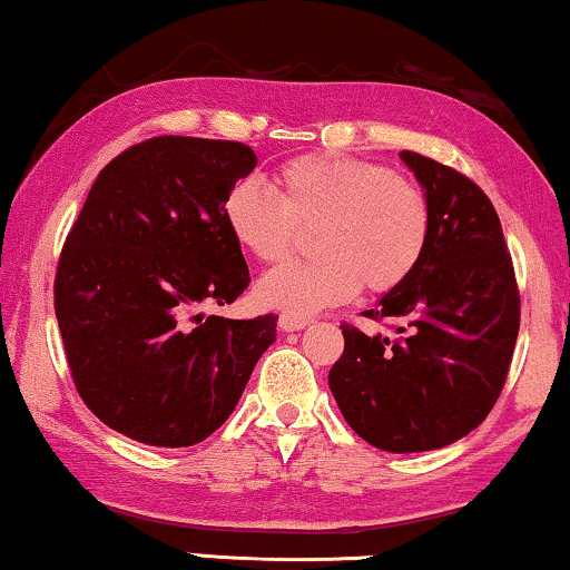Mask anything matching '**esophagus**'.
I'll return each mask as SVG.
<instances>
[{"label": "esophagus", "mask_w": 570, "mask_h": 570, "mask_svg": "<svg viewBox=\"0 0 570 570\" xmlns=\"http://www.w3.org/2000/svg\"><path fill=\"white\" fill-rule=\"evenodd\" d=\"M308 324L311 318L298 316V313H283V316H279V328H283V332H298V328H305Z\"/></svg>", "instance_id": "1"}]
</instances>
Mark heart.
<instances>
[{"mask_svg": "<svg viewBox=\"0 0 570 570\" xmlns=\"http://www.w3.org/2000/svg\"><path fill=\"white\" fill-rule=\"evenodd\" d=\"M279 197L254 179L230 185L224 218L254 259L283 262L303 230H318V262L267 272L257 298L285 313H313L350 301L360 285L391 293L422 265L432 210L424 189L383 164L308 154L277 169Z\"/></svg>", "mask_w": 570, "mask_h": 570, "instance_id": "obj_1", "label": "heart"}]
</instances>
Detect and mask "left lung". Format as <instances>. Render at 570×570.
Segmentation results:
<instances>
[{"label":"left lung","mask_w":570,"mask_h":570,"mask_svg":"<svg viewBox=\"0 0 570 570\" xmlns=\"http://www.w3.org/2000/svg\"><path fill=\"white\" fill-rule=\"evenodd\" d=\"M432 210L422 265L367 318H399V336L342 324L344 352L328 370L336 406L385 452L458 442L501 395L519 334V287L499 216L458 169L401 151Z\"/></svg>","instance_id":"obj_1"}]
</instances>
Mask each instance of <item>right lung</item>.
<instances>
[{
	"mask_svg": "<svg viewBox=\"0 0 570 570\" xmlns=\"http://www.w3.org/2000/svg\"><path fill=\"white\" fill-rule=\"evenodd\" d=\"M257 167L246 144L156 136L115 156L66 236L53 305L73 385L115 432L203 442L236 409L277 316H203L249 287L224 200Z\"/></svg>",
	"mask_w": 570,
	"mask_h": 570,
	"instance_id": "1",
	"label": "right lung"
}]
</instances>
